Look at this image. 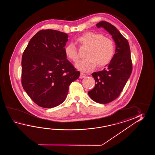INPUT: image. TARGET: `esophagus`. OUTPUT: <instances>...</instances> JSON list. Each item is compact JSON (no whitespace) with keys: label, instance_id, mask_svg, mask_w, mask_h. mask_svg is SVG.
<instances>
[{"label":"esophagus","instance_id":"esophagus-1","mask_svg":"<svg viewBox=\"0 0 155 155\" xmlns=\"http://www.w3.org/2000/svg\"><path fill=\"white\" fill-rule=\"evenodd\" d=\"M86 76L85 74H84V73H80V79H82V78H85Z\"/></svg>","mask_w":155,"mask_h":155}]
</instances>
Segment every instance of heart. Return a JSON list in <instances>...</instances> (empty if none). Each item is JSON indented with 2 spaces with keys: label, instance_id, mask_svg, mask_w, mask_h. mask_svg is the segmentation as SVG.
Masks as SVG:
<instances>
[{
  "label": "heart",
  "instance_id": "heart-1",
  "mask_svg": "<svg viewBox=\"0 0 155 155\" xmlns=\"http://www.w3.org/2000/svg\"><path fill=\"white\" fill-rule=\"evenodd\" d=\"M76 42L80 46L87 48L86 59L79 61L76 68L82 72L91 71L96 68L103 67L112 61L115 54V45L112 39L99 33L87 32L78 37ZM66 57L73 62H76L79 56L74 44H69L65 48Z\"/></svg>",
  "mask_w": 155,
  "mask_h": 155
}]
</instances>
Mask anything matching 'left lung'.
Here are the masks:
<instances>
[{"label":"left lung","mask_w":155,"mask_h":155,"mask_svg":"<svg viewBox=\"0 0 155 155\" xmlns=\"http://www.w3.org/2000/svg\"><path fill=\"white\" fill-rule=\"evenodd\" d=\"M96 26L103 28L111 35L115 43V54L104 69L92 73L96 84L88 94L96 102L107 104L118 97L131 74V53L128 41L115 26L105 21L96 24Z\"/></svg>","instance_id":"left-lung-1"}]
</instances>
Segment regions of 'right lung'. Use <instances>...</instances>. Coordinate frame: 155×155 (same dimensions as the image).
<instances>
[{
	"label": "right lung",
	"instance_id": "right-lung-1",
	"mask_svg": "<svg viewBox=\"0 0 155 155\" xmlns=\"http://www.w3.org/2000/svg\"><path fill=\"white\" fill-rule=\"evenodd\" d=\"M66 33L42 30L30 39L21 59V83L31 99L44 108H53L66 99L69 87L80 72L67 59Z\"/></svg>",
	"mask_w": 155,
	"mask_h": 155
}]
</instances>
